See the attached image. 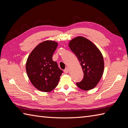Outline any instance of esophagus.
Listing matches in <instances>:
<instances>
[{
	"instance_id": "esophagus-1",
	"label": "esophagus",
	"mask_w": 128,
	"mask_h": 128,
	"mask_svg": "<svg viewBox=\"0 0 128 128\" xmlns=\"http://www.w3.org/2000/svg\"><path fill=\"white\" fill-rule=\"evenodd\" d=\"M68 72H69V68L68 67H67L64 70V72L65 73H68Z\"/></svg>"
}]
</instances>
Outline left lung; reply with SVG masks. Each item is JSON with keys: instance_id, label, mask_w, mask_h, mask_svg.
Wrapping results in <instances>:
<instances>
[{"instance_id": "1", "label": "left lung", "mask_w": 128, "mask_h": 128, "mask_svg": "<svg viewBox=\"0 0 128 128\" xmlns=\"http://www.w3.org/2000/svg\"><path fill=\"white\" fill-rule=\"evenodd\" d=\"M68 46L77 57L84 73L83 80L76 83V86L83 90L94 89L104 71V60L100 50L92 42L82 36L70 40Z\"/></svg>"}]
</instances>
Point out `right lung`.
<instances>
[{"instance_id":"add662e5","label":"right lung","mask_w":128,"mask_h":128,"mask_svg":"<svg viewBox=\"0 0 128 128\" xmlns=\"http://www.w3.org/2000/svg\"><path fill=\"white\" fill-rule=\"evenodd\" d=\"M58 42L45 40L39 43L28 57L26 70L31 83L42 92H50L58 86L63 71L52 60Z\"/></svg>"}]
</instances>
